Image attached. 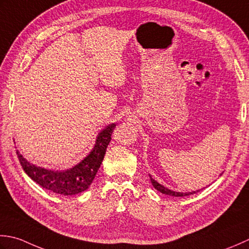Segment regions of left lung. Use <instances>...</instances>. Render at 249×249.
I'll return each instance as SVG.
<instances>
[{"label":"left lung","instance_id":"1","mask_svg":"<svg viewBox=\"0 0 249 249\" xmlns=\"http://www.w3.org/2000/svg\"><path fill=\"white\" fill-rule=\"evenodd\" d=\"M149 178H150L151 184H153V186H154V188L157 189L158 191H160L161 194H163V195L173 196H186L194 195V194H196V192L199 191V190L192 191V192H177V191H173V190H171V189H169V188H166V187H164L163 185L159 184L158 181L155 180V179L153 178V177H151V175H149Z\"/></svg>","mask_w":249,"mask_h":249}]
</instances>
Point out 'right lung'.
I'll return each mask as SVG.
<instances>
[{"instance_id":"add662e5","label":"right lung","mask_w":249,"mask_h":249,"mask_svg":"<svg viewBox=\"0 0 249 249\" xmlns=\"http://www.w3.org/2000/svg\"><path fill=\"white\" fill-rule=\"evenodd\" d=\"M116 124L106 125L96 136L90 153L73 167L54 171L37 166L29 162L17 150V156L23 171L43 188L62 196H74L89 188L104 159L106 148L111 140Z\"/></svg>"}]
</instances>
